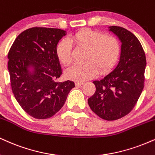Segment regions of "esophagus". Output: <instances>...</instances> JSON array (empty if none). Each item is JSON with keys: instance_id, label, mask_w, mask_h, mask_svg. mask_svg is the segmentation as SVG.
I'll return each instance as SVG.
<instances>
[{"instance_id": "34e87169", "label": "esophagus", "mask_w": 155, "mask_h": 155, "mask_svg": "<svg viewBox=\"0 0 155 155\" xmlns=\"http://www.w3.org/2000/svg\"><path fill=\"white\" fill-rule=\"evenodd\" d=\"M75 84H76V87H79V86L82 85L83 84H84V82H83V81H76Z\"/></svg>"}]
</instances>
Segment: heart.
<instances>
[{
    "instance_id": "obj_1",
    "label": "heart",
    "mask_w": 155,
    "mask_h": 155,
    "mask_svg": "<svg viewBox=\"0 0 155 155\" xmlns=\"http://www.w3.org/2000/svg\"><path fill=\"white\" fill-rule=\"evenodd\" d=\"M72 44L87 50L83 64H74L66 71V76L74 81H81L92 78L98 72L104 74L110 70L118 60L120 45L113 36H105L101 31L90 29L79 30L68 40L60 41L56 47L58 60L65 66L72 61Z\"/></svg>"
}]
</instances>
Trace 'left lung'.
<instances>
[{
  "label": "left lung",
  "instance_id": "1",
  "mask_svg": "<svg viewBox=\"0 0 155 155\" xmlns=\"http://www.w3.org/2000/svg\"><path fill=\"white\" fill-rule=\"evenodd\" d=\"M121 42L118 64L102 79L93 81L94 94L88 99L91 110L100 118L115 120L128 114L143 88L146 56L133 33L123 27H108Z\"/></svg>",
  "mask_w": 155,
  "mask_h": 155
}]
</instances>
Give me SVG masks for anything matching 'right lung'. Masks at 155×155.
I'll return each instance as SVG.
<instances>
[{
    "mask_svg": "<svg viewBox=\"0 0 155 155\" xmlns=\"http://www.w3.org/2000/svg\"><path fill=\"white\" fill-rule=\"evenodd\" d=\"M66 35L60 29L30 28L16 37L9 50L12 92L22 109L35 118L53 116L75 87L69 80L55 81L62 74L56 47Z\"/></svg>",
    "mask_w": 155,
    "mask_h": 155,
    "instance_id": "right-lung-1",
    "label": "right lung"
}]
</instances>
